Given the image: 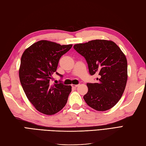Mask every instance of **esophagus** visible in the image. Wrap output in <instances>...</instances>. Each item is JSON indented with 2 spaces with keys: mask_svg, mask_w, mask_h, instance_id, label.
Listing matches in <instances>:
<instances>
[{
  "mask_svg": "<svg viewBox=\"0 0 146 146\" xmlns=\"http://www.w3.org/2000/svg\"><path fill=\"white\" fill-rule=\"evenodd\" d=\"M79 86V84H72V87L73 88H76Z\"/></svg>",
  "mask_w": 146,
  "mask_h": 146,
  "instance_id": "34e87169",
  "label": "esophagus"
}]
</instances>
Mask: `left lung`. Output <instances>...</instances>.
Segmentation results:
<instances>
[{
  "label": "left lung",
  "mask_w": 146,
  "mask_h": 146,
  "mask_svg": "<svg viewBox=\"0 0 146 146\" xmlns=\"http://www.w3.org/2000/svg\"><path fill=\"white\" fill-rule=\"evenodd\" d=\"M74 48L85 58L91 75L99 76L97 83H87L84 100L98 111L111 109L121 98L127 82L125 54L113 41L104 39L76 44Z\"/></svg>",
  "instance_id": "8db88e82"
}]
</instances>
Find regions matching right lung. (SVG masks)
Segmentation results:
<instances>
[{"mask_svg":"<svg viewBox=\"0 0 146 146\" xmlns=\"http://www.w3.org/2000/svg\"><path fill=\"white\" fill-rule=\"evenodd\" d=\"M72 46L41 40L27 48L22 54L19 68L21 84L29 100L44 114H56L67 103L72 86L62 83L51 84L49 81L60 58Z\"/></svg>","mask_w":146,"mask_h":146,"instance_id":"obj_1","label":"right lung"}]
</instances>
